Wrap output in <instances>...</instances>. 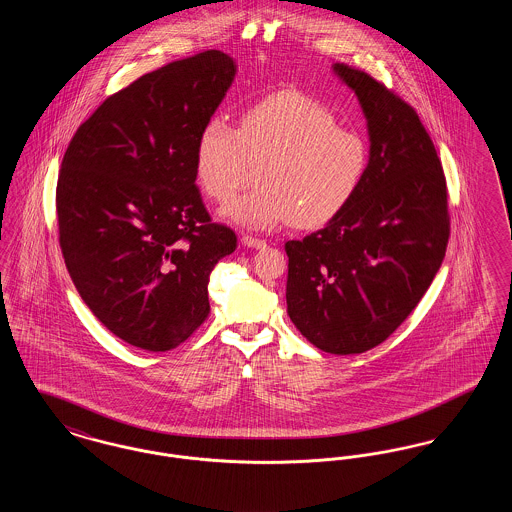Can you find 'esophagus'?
I'll use <instances>...</instances> for the list:
<instances>
[{"label": "esophagus", "mask_w": 512, "mask_h": 512, "mask_svg": "<svg viewBox=\"0 0 512 512\" xmlns=\"http://www.w3.org/2000/svg\"><path fill=\"white\" fill-rule=\"evenodd\" d=\"M242 244L247 245V247H253V249H263V247H267L265 240L255 238V236H251V234H244V236H242Z\"/></svg>", "instance_id": "esophagus-1"}]
</instances>
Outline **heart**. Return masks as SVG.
<instances>
[{
    "label": "heart",
    "instance_id": "heart-1",
    "mask_svg": "<svg viewBox=\"0 0 512 512\" xmlns=\"http://www.w3.org/2000/svg\"><path fill=\"white\" fill-rule=\"evenodd\" d=\"M251 163L257 188L222 209V219L272 230L290 220L315 228L336 219L357 194L366 167L365 140L322 103L278 92L244 109L240 124L211 117L195 146V178L211 199H232Z\"/></svg>",
    "mask_w": 512,
    "mask_h": 512
}]
</instances>
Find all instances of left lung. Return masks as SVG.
Wrapping results in <instances>:
<instances>
[{
    "instance_id": "1",
    "label": "left lung",
    "mask_w": 512,
    "mask_h": 512,
    "mask_svg": "<svg viewBox=\"0 0 512 512\" xmlns=\"http://www.w3.org/2000/svg\"><path fill=\"white\" fill-rule=\"evenodd\" d=\"M363 107L370 157L351 203L286 244L288 315L334 355L388 340L430 288L449 242L438 151L413 107L370 74L336 63Z\"/></svg>"
}]
</instances>
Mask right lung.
I'll return each mask as SVG.
<instances>
[{
  "instance_id": "1",
  "label": "right lung",
  "mask_w": 512,
  "mask_h": 512,
  "mask_svg": "<svg viewBox=\"0 0 512 512\" xmlns=\"http://www.w3.org/2000/svg\"><path fill=\"white\" fill-rule=\"evenodd\" d=\"M236 74L219 49L144 74L82 122L57 180L74 286L122 341L169 351L209 315V276L236 249L195 186V146Z\"/></svg>"
}]
</instances>
